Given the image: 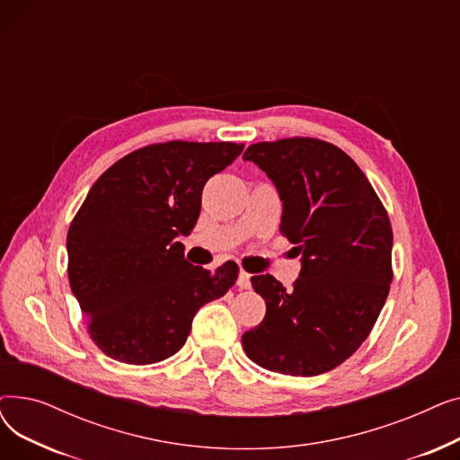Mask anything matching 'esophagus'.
<instances>
[{"label":"esophagus","instance_id":"1","mask_svg":"<svg viewBox=\"0 0 460 460\" xmlns=\"http://www.w3.org/2000/svg\"><path fill=\"white\" fill-rule=\"evenodd\" d=\"M250 278H252V276H250L246 270H240V272H238V279H236L238 288H250V287H252Z\"/></svg>","mask_w":460,"mask_h":460}]
</instances>
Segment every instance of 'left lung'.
I'll list each match as a JSON object with an SVG mask.
<instances>
[{
	"label": "left lung",
	"mask_w": 460,
	"mask_h": 460,
	"mask_svg": "<svg viewBox=\"0 0 460 460\" xmlns=\"http://www.w3.org/2000/svg\"><path fill=\"white\" fill-rule=\"evenodd\" d=\"M243 158L274 182L283 203L281 233L302 253L300 276L288 291L270 274L252 278L267 315L243 335V347L269 371L323 375L367 340L388 298V212L364 172L332 143L262 141Z\"/></svg>",
	"instance_id": "1"
}]
</instances>
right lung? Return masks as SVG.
<instances>
[{
    "instance_id": "1",
    "label": "right lung",
    "mask_w": 460,
    "mask_h": 460,
    "mask_svg": "<svg viewBox=\"0 0 460 460\" xmlns=\"http://www.w3.org/2000/svg\"><path fill=\"white\" fill-rule=\"evenodd\" d=\"M240 143L167 141L115 162L89 190L66 234L68 281L94 345L132 366L173 356L201 305L238 278L184 259L179 234L201 212L207 181L243 153Z\"/></svg>"
}]
</instances>
